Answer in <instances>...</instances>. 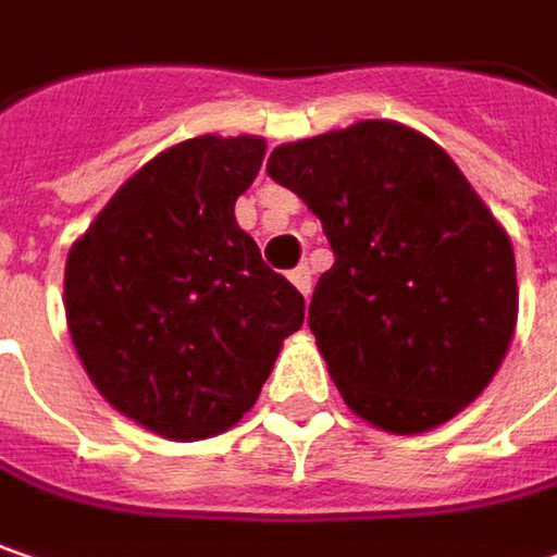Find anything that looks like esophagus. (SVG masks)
Masks as SVG:
<instances>
[{
	"label": "esophagus",
	"instance_id": "esophagus-1",
	"mask_svg": "<svg viewBox=\"0 0 557 557\" xmlns=\"http://www.w3.org/2000/svg\"><path fill=\"white\" fill-rule=\"evenodd\" d=\"M289 280H293V286H296V289H299V293L309 299L311 296V271L309 268H306V264H299L296 271H289Z\"/></svg>",
	"mask_w": 557,
	"mask_h": 557
}]
</instances>
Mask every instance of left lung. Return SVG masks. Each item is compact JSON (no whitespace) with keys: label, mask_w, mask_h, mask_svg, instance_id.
Returning <instances> with one entry per match:
<instances>
[{"label":"left lung","mask_w":557,"mask_h":557,"mask_svg":"<svg viewBox=\"0 0 557 557\" xmlns=\"http://www.w3.org/2000/svg\"><path fill=\"white\" fill-rule=\"evenodd\" d=\"M268 173L334 248L309 327L346 407L391 435L470 407L513 341L517 264L447 150L400 122L362 119L280 145Z\"/></svg>","instance_id":"left-lung-1"}]
</instances>
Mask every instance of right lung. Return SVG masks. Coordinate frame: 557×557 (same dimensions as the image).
Masks as SVG:
<instances>
[{
	"label": "right lung",
	"instance_id": "1",
	"mask_svg": "<svg viewBox=\"0 0 557 557\" xmlns=\"http://www.w3.org/2000/svg\"><path fill=\"white\" fill-rule=\"evenodd\" d=\"M268 141L201 135L119 185L65 261V318L100 397L170 442H201L255 407L302 293L236 223Z\"/></svg>",
	"mask_w": 557,
	"mask_h": 557
}]
</instances>
